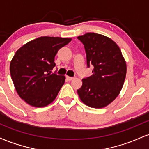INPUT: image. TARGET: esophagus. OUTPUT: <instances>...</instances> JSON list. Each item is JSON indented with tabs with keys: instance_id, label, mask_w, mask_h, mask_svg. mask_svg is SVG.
Masks as SVG:
<instances>
[{
	"instance_id": "1",
	"label": "esophagus",
	"mask_w": 149,
	"mask_h": 149,
	"mask_svg": "<svg viewBox=\"0 0 149 149\" xmlns=\"http://www.w3.org/2000/svg\"><path fill=\"white\" fill-rule=\"evenodd\" d=\"M66 79L68 80H72L73 79V77H70V76H66Z\"/></svg>"
}]
</instances>
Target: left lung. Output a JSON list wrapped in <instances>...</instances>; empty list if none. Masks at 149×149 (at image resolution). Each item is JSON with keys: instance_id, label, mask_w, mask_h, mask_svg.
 Returning a JSON list of instances; mask_svg holds the SVG:
<instances>
[{"instance_id": "left-lung-1", "label": "left lung", "mask_w": 149, "mask_h": 149, "mask_svg": "<svg viewBox=\"0 0 149 149\" xmlns=\"http://www.w3.org/2000/svg\"><path fill=\"white\" fill-rule=\"evenodd\" d=\"M86 52L87 66H93L91 76L84 78L77 90L80 99L92 108L100 109L119 95L125 79L126 63L120 49L105 36L87 33L78 37Z\"/></svg>"}]
</instances>
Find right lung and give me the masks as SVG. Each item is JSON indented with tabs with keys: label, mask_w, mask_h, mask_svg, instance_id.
<instances>
[{
	"label": "right lung",
	"mask_w": 149,
	"mask_h": 149,
	"mask_svg": "<svg viewBox=\"0 0 149 149\" xmlns=\"http://www.w3.org/2000/svg\"><path fill=\"white\" fill-rule=\"evenodd\" d=\"M71 38L43 36L22 46L10 65L12 80L18 95L31 106L43 107L52 103L65 82V76L51 71L54 57Z\"/></svg>",
	"instance_id": "obj_1"
}]
</instances>
